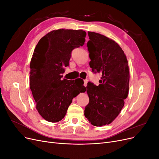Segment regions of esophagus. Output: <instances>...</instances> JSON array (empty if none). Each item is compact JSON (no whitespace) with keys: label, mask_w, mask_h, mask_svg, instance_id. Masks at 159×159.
Masks as SVG:
<instances>
[{"label":"esophagus","mask_w":159,"mask_h":159,"mask_svg":"<svg viewBox=\"0 0 159 159\" xmlns=\"http://www.w3.org/2000/svg\"><path fill=\"white\" fill-rule=\"evenodd\" d=\"M88 82V81L87 80H84V85L85 86V87H86V86H87Z\"/></svg>","instance_id":"1"}]
</instances>
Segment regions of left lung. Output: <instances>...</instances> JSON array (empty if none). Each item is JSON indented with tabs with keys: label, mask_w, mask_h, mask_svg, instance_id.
Listing matches in <instances>:
<instances>
[{
	"label": "left lung",
	"mask_w": 159,
	"mask_h": 159,
	"mask_svg": "<svg viewBox=\"0 0 159 159\" xmlns=\"http://www.w3.org/2000/svg\"><path fill=\"white\" fill-rule=\"evenodd\" d=\"M87 43L90 68L102 78L98 86L88 82L89 102L85 107V117L96 127L111 123L124 106L129 93V68L123 50L117 43L101 34L88 32Z\"/></svg>",
	"instance_id": "1"
}]
</instances>
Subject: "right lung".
I'll list each match as a JSON object with an SVG mask.
<instances>
[{
    "mask_svg": "<svg viewBox=\"0 0 159 159\" xmlns=\"http://www.w3.org/2000/svg\"><path fill=\"white\" fill-rule=\"evenodd\" d=\"M85 36L82 30H52L41 38L34 51L30 88L36 109L47 121H61L72 99L84 90L83 80H62L61 74L70 65L72 50L84 44Z\"/></svg>",
    "mask_w": 159,
    "mask_h": 159,
    "instance_id": "obj_1",
    "label": "right lung"
}]
</instances>
